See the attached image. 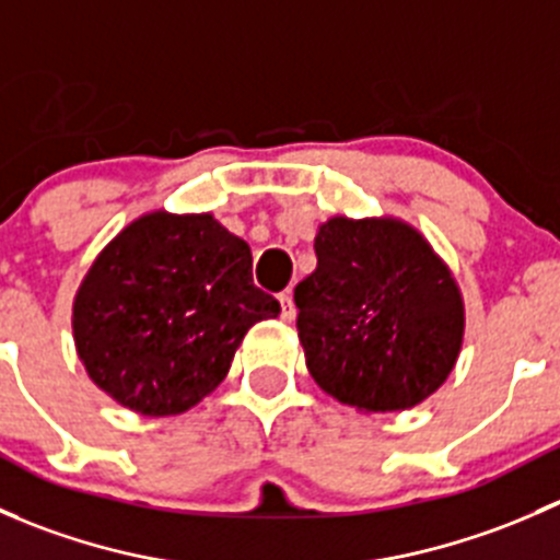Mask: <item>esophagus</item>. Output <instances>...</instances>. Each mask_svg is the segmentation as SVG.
Here are the masks:
<instances>
[{"label": "esophagus", "instance_id": "34e87169", "mask_svg": "<svg viewBox=\"0 0 560 560\" xmlns=\"http://www.w3.org/2000/svg\"><path fill=\"white\" fill-rule=\"evenodd\" d=\"M279 303H281V319H284V322L295 319V303H292V292L290 290L281 292Z\"/></svg>", "mask_w": 560, "mask_h": 560}]
</instances>
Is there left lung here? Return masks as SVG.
<instances>
[{"label": "left lung", "mask_w": 560, "mask_h": 560, "mask_svg": "<svg viewBox=\"0 0 560 560\" xmlns=\"http://www.w3.org/2000/svg\"><path fill=\"white\" fill-rule=\"evenodd\" d=\"M314 252L295 306L316 385L360 411L411 409L436 393L455 369L466 316L431 244L398 219L332 217Z\"/></svg>", "instance_id": "8db88e82"}]
</instances>
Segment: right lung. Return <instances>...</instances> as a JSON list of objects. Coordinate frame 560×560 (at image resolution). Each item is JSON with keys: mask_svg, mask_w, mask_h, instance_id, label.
Returning <instances> with one entry per match:
<instances>
[{"mask_svg": "<svg viewBox=\"0 0 560 560\" xmlns=\"http://www.w3.org/2000/svg\"><path fill=\"white\" fill-rule=\"evenodd\" d=\"M279 312L254 287L246 241L211 213L154 211L94 259L72 332L94 385L127 409L167 417L217 389L248 327Z\"/></svg>", "mask_w": 560, "mask_h": 560, "instance_id": "add662e5", "label": "right lung"}]
</instances>
